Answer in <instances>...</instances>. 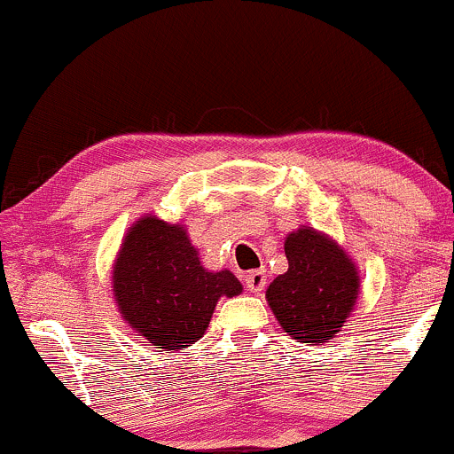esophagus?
I'll return each instance as SVG.
<instances>
[{
	"mask_svg": "<svg viewBox=\"0 0 454 454\" xmlns=\"http://www.w3.org/2000/svg\"><path fill=\"white\" fill-rule=\"evenodd\" d=\"M244 283L246 287H248L250 292H254V294H261V292L265 290V283H268V277H265V270H250L248 274L244 277Z\"/></svg>",
	"mask_w": 454,
	"mask_h": 454,
	"instance_id": "1",
	"label": "esophagus"
}]
</instances>
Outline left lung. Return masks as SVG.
<instances>
[{"label": "left lung", "instance_id": "left-lung-1", "mask_svg": "<svg viewBox=\"0 0 454 454\" xmlns=\"http://www.w3.org/2000/svg\"><path fill=\"white\" fill-rule=\"evenodd\" d=\"M286 256L290 268L265 292L270 308L294 340H332L358 299L354 261L336 241L308 226L287 235Z\"/></svg>", "mask_w": 454, "mask_h": 454}]
</instances>
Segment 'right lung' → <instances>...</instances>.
<instances>
[{
  "mask_svg": "<svg viewBox=\"0 0 454 454\" xmlns=\"http://www.w3.org/2000/svg\"><path fill=\"white\" fill-rule=\"evenodd\" d=\"M114 296L122 318L155 349H186L204 336L222 296L241 283L231 270L210 272L177 223L146 215L129 228L114 263Z\"/></svg>",
  "mask_w": 454,
  "mask_h": 454,
  "instance_id": "1",
  "label": "right lung"
}]
</instances>
